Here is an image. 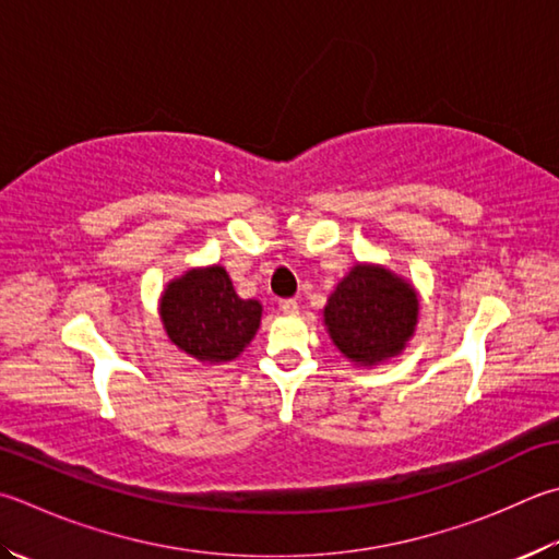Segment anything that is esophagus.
<instances>
[{
	"mask_svg": "<svg viewBox=\"0 0 559 559\" xmlns=\"http://www.w3.org/2000/svg\"><path fill=\"white\" fill-rule=\"evenodd\" d=\"M280 309H282L284 313H299V304L294 301V299H282V301H280Z\"/></svg>",
	"mask_w": 559,
	"mask_h": 559,
	"instance_id": "esophagus-1",
	"label": "esophagus"
}]
</instances>
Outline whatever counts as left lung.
<instances>
[{
    "instance_id": "left-lung-1",
    "label": "left lung",
    "mask_w": 559,
    "mask_h": 559,
    "mask_svg": "<svg viewBox=\"0 0 559 559\" xmlns=\"http://www.w3.org/2000/svg\"><path fill=\"white\" fill-rule=\"evenodd\" d=\"M333 345L347 360L372 367L404 350L418 323V294L392 270L357 262L323 309Z\"/></svg>"
}]
</instances>
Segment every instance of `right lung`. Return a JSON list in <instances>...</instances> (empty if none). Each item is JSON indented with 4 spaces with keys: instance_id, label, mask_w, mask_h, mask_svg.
<instances>
[{
    "instance_id": "add662e5",
    "label": "right lung",
    "mask_w": 559,
    "mask_h": 559,
    "mask_svg": "<svg viewBox=\"0 0 559 559\" xmlns=\"http://www.w3.org/2000/svg\"><path fill=\"white\" fill-rule=\"evenodd\" d=\"M262 304L240 299L221 265L187 270L167 284L160 319L167 338L199 362H230L260 329Z\"/></svg>"
}]
</instances>
